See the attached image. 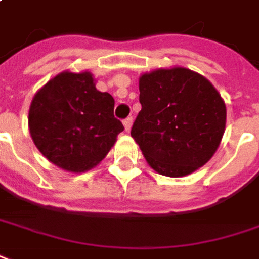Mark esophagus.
Masks as SVG:
<instances>
[{
	"instance_id": "obj_1",
	"label": "esophagus",
	"mask_w": 259,
	"mask_h": 259,
	"mask_svg": "<svg viewBox=\"0 0 259 259\" xmlns=\"http://www.w3.org/2000/svg\"><path fill=\"white\" fill-rule=\"evenodd\" d=\"M133 122H134L133 117H128L124 119V126H125L126 133H130V130H131V126H133Z\"/></svg>"
}]
</instances>
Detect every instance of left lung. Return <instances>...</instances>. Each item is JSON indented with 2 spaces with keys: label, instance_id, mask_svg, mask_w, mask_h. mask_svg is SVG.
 <instances>
[{
  "label": "left lung",
  "instance_id": "obj_1",
  "mask_svg": "<svg viewBox=\"0 0 259 259\" xmlns=\"http://www.w3.org/2000/svg\"><path fill=\"white\" fill-rule=\"evenodd\" d=\"M140 102L131 137L158 174L190 175L217 152L227 107L201 74L184 67L145 72L140 77Z\"/></svg>",
  "mask_w": 259,
  "mask_h": 259
}]
</instances>
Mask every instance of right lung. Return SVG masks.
<instances>
[{
    "mask_svg": "<svg viewBox=\"0 0 259 259\" xmlns=\"http://www.w3.org/2000/svg\"><path fill=\"white\" fill-rule=\"evenodd\" d=\"M115 101L95 88L90 71H62L34 95L28 112L31 138L50 162L85 172L107 157L124 131L114 117Z\"/></svg>",
    "mask_w": 259,
    "mask_h": 259,
    "instance_id": "obj_1",
    "label": "right lung"
}]
</instances>
